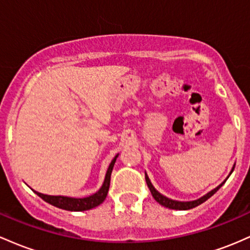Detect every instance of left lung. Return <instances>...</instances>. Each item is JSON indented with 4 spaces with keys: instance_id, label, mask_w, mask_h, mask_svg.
I'll return each mask as SVG.
<instances>
[{
    "instance_id": "obj_1",
    "label": "left lung",
    "mask_w": 250,
    "mask_h": 250,
    "mask_svg": "<svg viewBox=\"0 0 250 250\" xmlns=\"http://www.w3.org/2000/svg\"><path fill=\"white\" fill-rule=\"evenodd\" d=\"M234 167H235V165H234ZM234 167H232L231 171H230V173H229V175H231V172H232V170H234ZM228 177H229V176H228ZM228 177H227V178H228ZM145 179H146V184H147L148 189H150L151 193H152L153 198H155V200H156L157 202H158V203L161 204V206L165 207V208L175 209V210H189V209L195 208V207L200 206V204L203 203V202H206L207 200H208V198L211 197V196L214 195V193H215L216 191H217V190L220 189V188L222 187L224 183H226V181H224L223 183H221L220 186H218L217 188H215L214 190H211V191L207 193V195H204L203 197L198 198V200H196V201H190V202H179V201L170 200V198H167V197H165V196H163L161 192L157 191V190L155 189V187H153L152 183H151V182H150V179H148L146 173H145Z\"/></svg>"
}]
</instances>
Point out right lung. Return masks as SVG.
I'll list each match as a JSON object with an SVG mask.
<instances>
[{
  "instance_id": "add662e5",
  "label": "right lung",
  "mask_w": 250,
  "mask_h": 250,
  "mask_svg": "<svg viewBox=\"0 0 250 250\" xmlns=\"http://www.w3.org/2000/svg\"><path fill=\"white\" fill-rule=\"evenodd\" d=\"M118 155L112 159L110 167H108L107 172H106L105 181H104L102 188L98 190L97 192L93 195L88 196V197L83 198H73V197H67V196H50V195H43V193L35 191L36 195L39 197H41L42 200L47 203L52 204V206L57 207V208L68 210V211H85V210L93 209L95 207H98L99 204H102L105 201L106 196H107L108 188H110V182H111V173L113 170L114 163H116Z\"/></svg>"
}]
</instances>
